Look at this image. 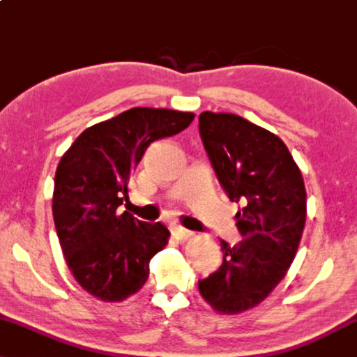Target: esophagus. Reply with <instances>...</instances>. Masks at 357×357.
<instances>
[{
    "label": "esophagus",
    "mask_w": 357,
    "mask_h": 357,
    "mask_svg": "<svg viewBox=\"0 0 357 357\" xmlns=\"http://www.w3.org/2000/svg\"><path fill=\"white\" fill-rule=\"evenodd\" d=\"M171 231H172V234L175 236V238L177 239H180V241H185V239H188L191 234L190 229H186V228H183V227H180V225H174V227L171 228Z\"/></svg>",
    "instance_id": "esophagus-1"
}]
</instances>
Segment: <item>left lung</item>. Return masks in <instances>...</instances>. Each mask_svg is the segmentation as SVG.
Listing matches in <instances>:
<instances>
[{"label":"left lung","instance_id":"1","mask_svg":"<svg viewBox=\"0 0 357 357\" xmlns=\"http://www.w3.org/2000/svg\"><path fill=\"white\" fill-rule=\"evenodd\" d=\"M199 135L236 213L243 241H220L223 261L201 279L199 292L218 312L254 308L286 276L306 220L303 177L284 142L231 113L199 114Z\"/></svg>","mask_w":357,"mask_h":357}]
</instances>
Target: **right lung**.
<instances>
[{"label": "right lung", "mask_w": 357, "mask_h": 357, "mask_svg": "<svg viewBox=\"0 0 357 357\" xmlns=\"http://www.w3.org/2000/svg\"><path fill=\"white\" fill-rule=\"evenodd\" d=\"M193 113L130 108L87 128L60 160L52 213L65 261L76 282L103 301L139 292L150 260L166 248L169 229L118 212L150 144L182 132Z\"/></svg>", "instance_id": "add662e5"}]
</instances>
